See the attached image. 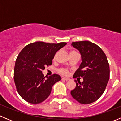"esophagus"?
Returning a JSON list of instances; mask_svg holds the SVG:
<instances>
[{
    "mask_svg": "<svg viewBox=\"0 0 121 121\" xmlns=\"http://www.w3.org/2000/svg\"><path fill=\"white\" fill-rule=\"evenodd\" d=\"M62 80H65V81H68V80H69V78H66V77H63L62 78Z\"/></svg>",
    "mask_w": 121,
    "mask_h": 121,
    "instance_id": "1",
    "label": "esophagus"
}]
</instances>
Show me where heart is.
Listing matches in <instances>:
<instances>
[{
	"mask_svg": "<svg viewBox=\"0 0 121 121\" xmlns=\"http://www.w3.org/2000/svg\"><path fill=\"white\" fill-rule=\"evenodd\" d=\"M59 73L60 74H63V75H67L68 72V70L66 69V68H61L58 70Z\"/></svg>",
	"mask_w": 121,
	"mask_h": 121,
	"instance_id": "b5f03b06",
	"label": "heart"
}]
</instances>
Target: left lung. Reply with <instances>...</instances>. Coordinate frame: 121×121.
Here are the masks:
<instances>
[{
    "mask_svg": "<svg viewBox=\"0 0 121 121\" xmlns=\"http://www.w3.org/2000/svg\"><path fill=\"white\" fill-rule=\"evenodd\" d=\"M71 46L80 52L81 62L73 77L83 78L71 91L72 97L82 104L95 102L102 95L109 79V65L107 56L95 44L88 41L73 42Z\"/></svg>",
    "mask_w": 121,
    "mask_h": 121,
    "instance_id": "obj_1",
    "label": "left lung"
}]
</instances>
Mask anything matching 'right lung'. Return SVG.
I'll return each instance as SVG.
<instances>
[{
  "label": "right lung",
  "mask_w": 121,
  "mask_h": 121,
  "mask_svg": "<svg viewBox=\"0 0 121 121\" xmlns=\"http://www.w3.org/2000/svg\"><path fill=\"white\" fill-rule=\"evenodd\" d=\"M66 44L37 41L27 45L20 52L14 65V81L23 99L37 104L50 95L53 85L61 78L53 74L45 78L42 71L46 65H52L56 53Z\"/></svg>",
  "instance_id": "obj_1"
}]
</instances>
